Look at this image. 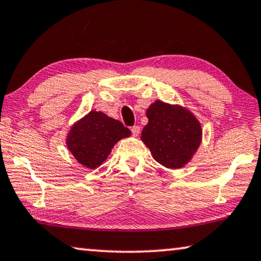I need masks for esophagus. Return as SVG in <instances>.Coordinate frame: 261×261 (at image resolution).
I'll use <instances>...</instances> for the list:
<instances>
[{"label":"esophagus","mask_w":261,"mask_h":261,"mask_svg":"<svg viewBox=\"0 0 261 261\" xmlns=\"http://www.w3.org/2000/svg\"><path fill=\"white\" fill-rule=\"evenodd\" d=\"M131 132H132V135H134V136H138L139 134H141V127H139L138 125L132 126L131 127Z\"/></svg>","instance_id":"obj_1"}]
</instances>
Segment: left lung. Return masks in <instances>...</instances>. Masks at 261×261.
<instances>
[{
    "label": "left lung",
    "instance_id": "8db88e82",
    "mask_svg": "<svg viewBox=\"0 0 261 261\" xmlns=\"http://www.w3.org/2000/svg\"><path fill=\"white\" fill-rule=\"evenodd\" d=\"M149 123L142 141L159 164L178 169L188 163L201 142V127L186 109L155 100L146 110Z\"/></svg>",
    "mask_w": 261,
    "mask_h": 261
}]
</instances>
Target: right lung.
<instances>
[{
    "label": "right lung",
    "mask_w": 261,
    "mask_h": 261,
    "mask_svg": "<svg viewBox=\"0 0 261 261\" xmlns=\"http://www.w3.org/2000/svg\"><path fill=\"white\" fill-rule=\"evenodd\" d=\"M130 135V130L119 120L91 111L71 127L67 145L82 165L96 169L108 158L115 144Z\"/></svg>",
    "instance_id": "add662e5"
}]
</instances>
